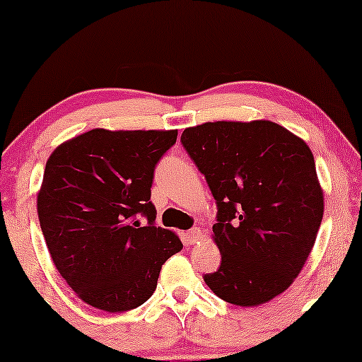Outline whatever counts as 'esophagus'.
<instances>
[{
    "label": "esophagus",
    "instance_id": "34e87169",
    "mask_svg": "<svg viewBox=\"0 0 362 362\" xmlns=\"http://www.w3.org/2000/svg\"><path fill=\"white\" fill-rule=\"evenodd\" d=\"M201 237H202L201 229H191L186 234V239H187V242H189V244H196V242H199Z\"/></svg>",
    "mask_w": 362,
    "mask_h": 362
}]
</instances>
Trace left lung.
<instances>
[{
	"label": "left lung",
	"instance_id": "left-lung-1",
	"mask_svg": "<svg viewBox=\"0 0 362 362\" xmlns=\"http://www.w3.org/2000/svg\"><path fill=\"white\" fill-rule=\"evenodd\" d=\"M181 143L217 202L221 267L206 285L237 306L274 300L303 269L323 219L310 146L270 120L206 122Z\"/></svg>",
	"mask_w": 362,
	"mask_h": 362
}]
</instances>
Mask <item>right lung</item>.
<instances>
[{
	"label": "right lung",
	"instance_id": "obj_1",
	"mask_svg": "<svg viewBox=\"0 0 362 362\" xmlns=\"http://www.w3.org/2000/svg\"><path fill=\"white\" fill-rule=\"evenodd\" d=\"M176 136L177 130L93 128L49 156L39 224L57 272L93 308L120 313L143 305L163 264L182 249L175 232L155 226L150 201L153 171Z\"/></svg>",
	"mask_w": 362,
	"mask_h": 362
}]
</instances>
